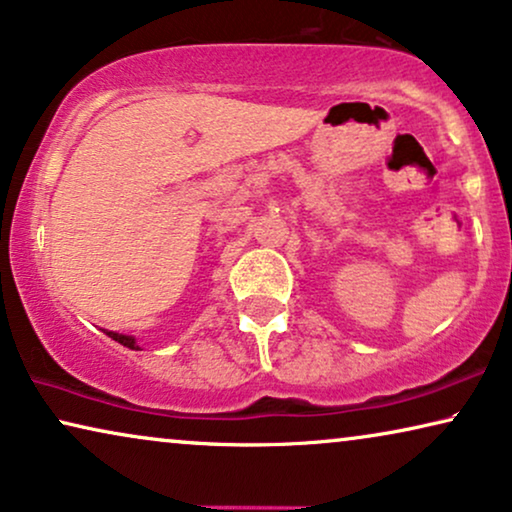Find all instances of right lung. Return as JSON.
Segmentation results:
<instances>
[{
  "instance_id": "1",
  "label": "right lung",
  "mask_w": 512,
  "mask_h": 512,
  "mask_svg": "<svg viewBox=\"0 0 512 512\" xmlns=\"http://www.w3.org/2000/svg\"><path fill=\"white\" fill-rule=\"evenodd\" d=\"M109 335L111 340H116V342H121L123 347H130V349H139V345L135 342V338H132V335H123V333H114V331H104Z\"/></svg>"
}]
</instances>
